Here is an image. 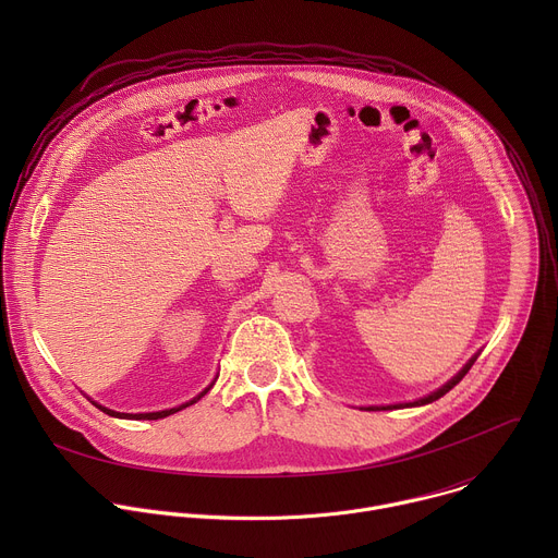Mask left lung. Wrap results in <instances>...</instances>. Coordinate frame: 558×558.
I'll return each instance as SVG.
<instances>
[{
  "label": "left lung",
  "mask_w": 558,
  "mask_h": 558,
  "mask_svg": "<svg viewBox=\"0 0 558 558\" xmlns=\"http://www.w3.org/2000/svg\"><path fill=\"white\" fill-rule=\"evenodd\" d=\"M480 357V353H474L463 366H461V371L457 373V375H452L444 386H439L437 390H433V392H428V395H424V397H420V400H415V402H404V404H388V407H364L362 411H395V409H413V407H426V404H433L435 400H439V397H444L450 388H454L461 379H463V375L470 371V366L474 364V360Z\"/></svg>",
  "instance_id": "1"
}]
</instances>
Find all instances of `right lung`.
Wrapping results in <instances>:
<instances>
[{
    "mask_svg": "<svg viewBox=\"0 0 558 558\" xmlns=\"http://www.w3.org/2000/svg\"><path fill=\"white\" fill-rule=\"evenodd\" d=\"M218 379V375L211 379V384L209 386H205L196 397H192L190 402H185V404H181V407H174V409H166V411H156V413H119V411H112V409H108V407H101V404H97V402H93L97 409H101L106 415H110V417H117V420H163V417H168V415H174V413H179V411H183V409H187V407H192V404H196L203 395H207L209 392V388L214 386V381Z\"/></svg>",
    "mask_w": 558,
    "mask_h": 558,
    "instance_id": "obj_1",
    "label": "right lung"
}]
</instances>
